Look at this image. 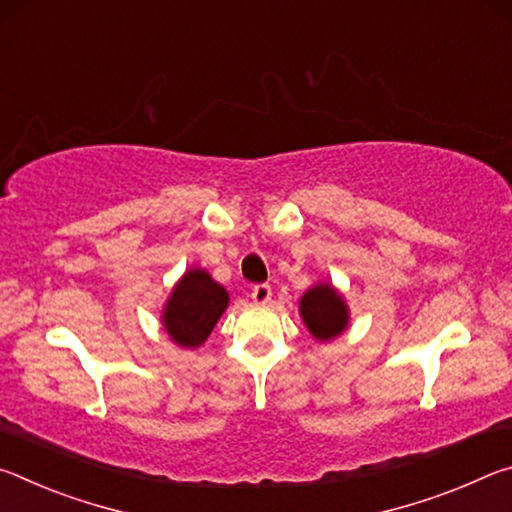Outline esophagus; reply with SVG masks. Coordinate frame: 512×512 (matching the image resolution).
Instances as JSON below:
<instances>
[{"mask_svg":"<svg viewBox=\"0 0 512 512\" xmlns=\"http://www.w3.org/2000/svg\"><path fill=\"white\" fill-rule=\"evenodd\" d=\"M271 296H273V291L268 284H255L253 293H250V298H253L255 305H268V302H271Z\"/></svg>","mask_w":512,"mask_h":512,"instance_id":"1","label":"esophagus"}]
</instances>
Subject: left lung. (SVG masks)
<instances>
[{
	"instance_id": "left-lung-1",
	"label": "left lung",
	"mask_w": 512,
	"mask_h": 512,
	"mask_svg": "<svg viewBox=\"0 0 512 512\" xmlns=\"http://www.w3.org/2000/svg\"><path fill=\"white\" fill-rule=\"evenodd\" d=\"M300 316L311 336L318 341H332L345 332L350 323V309L332 284L318 282L300 298Z\"/></svg>"
}]
</instances>
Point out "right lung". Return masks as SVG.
<instances>
[{
  "mask_svg": "<svg viewBox=\"0 0 512 512\" xmlns=\"http://www.w3.org/2000/svg\"><path fill=\"white\" fill-rule=\"evenodd\" d=\"M228 302V291L205 268H189L164 305L162 325L173 343L194 350L212 334Z\"/></svg>",
  "mask_w": 512,
  "mask_h": 512,
  "instance_id": "1",
  "label": "right lung"
}]
</instances>
